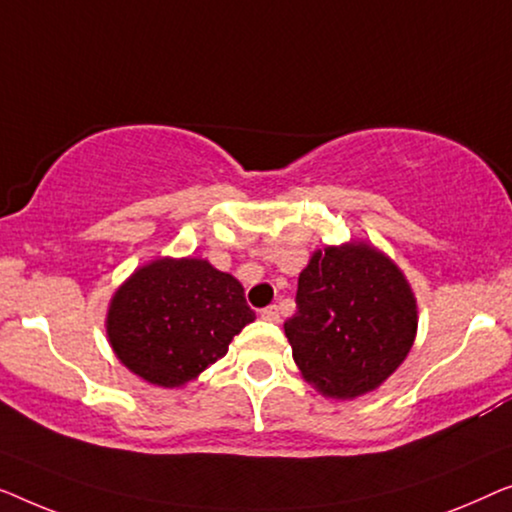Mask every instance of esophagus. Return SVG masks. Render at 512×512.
<instances>
[{
	"label": "esophagus",
	"mask_w": 512,
	"mask_h": 512,
	"mask_svg": "<svg viewBox=\"0 0 512 512\" xmlns=\"http://www.w3.org/2000/svg\"><path fill=\"white\" fill-rule=\"evenodd\" d=\"M262 320H266V322H278L280 320V311H278V306H266V308H262Z\"/></svg>",
	"instance_id": "esophagus-1"
}]
</instances>
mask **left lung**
Segmentation results:
<instances>
[{"label":"left lung","mask_w":512,"mask_h":512,"mask_svg":"<svg viewBox=\"0 0 512 512\" xmlns=\"http://www.w3.org/2000/svg\"><path fill=\"white\" fill-rule=\"evenodd\" d=\"M415 331L410 285L366 243L318 250L299 273L297 313L285 320L294 362L334 399L376 390L406 359Z\"/></svg>","instance_id":"8db88e82"}]
</instances>
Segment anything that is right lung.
<instances>
[{"mask_svg": "<svg viewBox=\"0 0 512 512\" xmlns=\"http://www.w3.org/2000/svg\"><path fill=\"white\" fill-rule=\"evenodd\" d=\"M253 320L234 276L204 259H157L115 292L106 331L129 371L178 387L225 357Z\"/></svg>", "mask_w": 512, "mask_h": 512, "instance_id": "1", "label": "right lung"}]
</instances>
